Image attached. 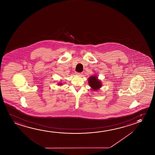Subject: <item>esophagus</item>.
<instances>
[{"instance_id": "esophagus-1", "label": "esophagus", "mask_w": 155, "mask_h": 155, "mask_svg": "<svg viewBox=\"0 0 155 155\" xmlns=\"http://www.w3.org/2000/svg\"><path fill=\"white\" fill-rule=\"evenodd\" d=\"M76 74L77 75H78L79 76H83V72H80V73H79V72H77Z\"/></svg>"}]
</instances>
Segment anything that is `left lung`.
<instances>
[{"label": "left lung", "instance_id": "left-lung-1", "mask_svg": "<svg viewBox=\"0 0 155 155\" xmlns=\"http://www.w3.org/2000/svg\"><path fill=\"white\" fill-rule=\"evenodd\" d=\"M88 85L91 87V90L97 91L103 86L101 81L98 79L96 75H93L88 78Z\"/></svg>", "mask_w": 155, "mask_h": 155}]
</instances>
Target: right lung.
Returning a JSON list of instances; mask_svg holds the SVG:
<instances>
[{
	"label": "right lung",
	"mask_w": 155,
	"mask_h": 155,
	"mask_svg": "<svg viewBox=\"0 0 155 155\" xmlns=\"http://www.w3.org/2000/svg\"><path fill=\"white\" fill-rule=\"evenodd\" d=\"M58 85H60V86H61V85H63V83H62V82H61V83H60V82H59V83H58Z\"/></svg>",
	"instance_id": "add662e5"
}]
</instances>
